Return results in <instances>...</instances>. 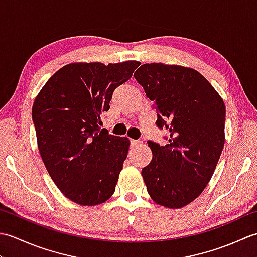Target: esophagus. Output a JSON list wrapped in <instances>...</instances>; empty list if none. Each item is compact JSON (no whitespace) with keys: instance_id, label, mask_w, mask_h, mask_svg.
I'll return each instance as SVG.
<instances>
[{"instance_id":"esophagus-1","label":"esophagus","mask_w":257,"mask_h":257,"mask_svg":"<svg viewBox=\"0 0 257 257\" xmlns=\"http://www.w3.org/2000/svg\"><path fill=\"white\" fill-rule=\"evenodd\" d=\"M138 145H140L139 140H135V139L130 140V146H132V147H137Z\"/></svg>"}]
</instances>
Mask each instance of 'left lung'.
<instances>
[{
  "label": "left lung",
  "instance_id": "8db88e82",
  "mask_svg": "<svg viewBox=\"0 0 257 257\" xmlns=\"http://www.w3.org/2000/svg\"><path fill=\"white\" fill-rule=\"evenodd\" d=\"M134 76L154 101L157 127L169 132L166 146L148 141L152 160L141 172L147 191L158 204L182 207L203 192L220 159L224 102L192 68L144 64Z\"/></svg>",
  "mask_w": 257,
  "mask_h": 257
}]
</instances>
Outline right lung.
Returning <instances> with one entry per match:
<instances>
[{
  "mask_svg": "<svg viewBox=\"0 0 257 257\" xmlns=\"http://www.w3.org/2000/svg\"><path fill=\"white\" fill-rule=\"evenodd\" d=\"M139 62L74 63L47 80L32 108L38 150L62 193L80 205H97L116 190L129 139L100 128L114 89L132 78Z\"/></svg>",
  "mask_w": 257,
  "mask_h": 257,
  "instance_id": "obj_1",
  "label": "right lung"
}]
</instances>
